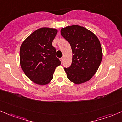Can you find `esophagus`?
Wrapping results in <instances>:
<instances>
[{"instance_id":"obj_1","label":"esophagus","mask_w":122,"mask_h":122,"mask_svg":"<svg viewBox=\"0 0 122 122\" xmlns=\"http://www.w3.org/2000/svg\"><path fill=\"white\" fill-rule=\"evenodd\" d=\"M60 60H61V62L63 63V57H61V58L60 59Z\"/></svg>"}]
</instances>
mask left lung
Returning <instances> with one entry per match:
<instances>
[{
    "instance_id": "obj_1",
    "label": "left lung",
    "mask_w": 122,
    "mask_h": 122,
    "mask_svg": "<svg viewBox=\"0 0 122 122\" xmlns=\"http://www.w3.org/2000/svg\"><path fill=\"white\" fill-rule=\"evenodd\" d=\"M61 33L69 43L72 51L71 65L64 68L68 79L76 84L90 80L102 60L99 40L92 31L78 25L62 28Z\"/></svg>"
}]
</instances>
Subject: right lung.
<instances>
[{"mask_svg": "<svg viewBox=\"0 0 122 122\" xmlns=\"http://www.w3.org/2000/svg\"><path fill=\"white\" fill-rule=\"evenodd\" d=\"M57 33L55 29H39L25 40L20 46L22 69L37 84L44 85L50 82L56 67L61 64L56 56L55 48L52 46Z\"/></svg>", "mask_w": 122, "mask_h": 122, "instance_id": "add662e5", "label": "right lung"}]
</instances>
